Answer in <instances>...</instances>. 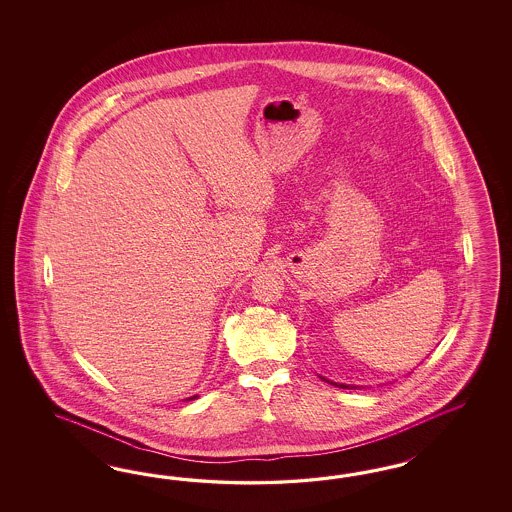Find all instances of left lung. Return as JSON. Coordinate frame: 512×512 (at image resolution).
<instances>
[{"label":"left lung","mask_w":512,"mask_h":512,"mask_svg":"<svg viewBox=\"0 0 512 512\" xmlns=\"http://www.w3.org/2000/svg\"><path fill=\"white\" fill-rule=\"evenodd\" d=\"M338 387H341V388H357V387H351V385H338Z\"/></svg>","instance_id":"8db88e82"}]
</instances>
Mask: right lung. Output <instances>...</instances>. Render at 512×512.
Returning a JSON list of instances; mask_svg holds the SVG:
<instances>
[{"mask_svg":"<svg viewBox=\"0 0 512 512\" xmlns=\"http://www.w3.org/2000/svg\"><path fill=\"white\" fill-rule=\"evenodd\" d=\"M195 398H197V396H193V398H187V400H195Z\"/></svg>","mask_w":512,"mask_h":512,"instance_id":"right-lung-1","label":"right lung"}]
</instances>
